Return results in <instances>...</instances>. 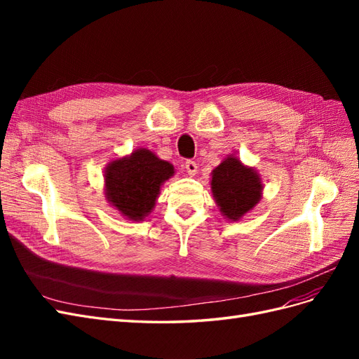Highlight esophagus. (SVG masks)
<instances>
[{"label":"esophagus","instance_id":"1","mask_svg":"<svg viewBox=\"0 0 359 359\" xmlns=\"http://www.w3.org/2000/svg\"><path fill=\"white\" fill-rule=\"evenodd\" d=\"M186 169H187V173L190 177H194L198 173V163L193 161V160H187L186 161Z\"/></svg>","mask_w":359,"mask_h":359}]
</instances>
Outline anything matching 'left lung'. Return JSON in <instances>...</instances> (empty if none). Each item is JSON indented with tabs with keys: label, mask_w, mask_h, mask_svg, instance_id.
<instances>
[{
	"label": "left lung",
	"mask_w": 359,
	"mask_h": 359,
	"mask_svg": "<svg viewBox=\"0 0 359 359\" xmlns=\"http://www.w3.org/2000/svg\"><path fill=\"white\" fill-rule=\"evenodd\" d=\"M211 175L212 196L227 220H240L262 198L260 175L253 168L244 166L235 156H227Z\"/></svg>",
	"instance_id": "1"
}]
</instances>
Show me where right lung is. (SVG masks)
I'll return each instance as SVG.
<instances>
[{
    "mask_svg": "<svg viewBox=\"0 0 359 359\" xmlns=\"http://www.w3.org/2000/svg\"><path fill=\"white\" fill-rule=\"evenodd\" d=\"M173 173L175 170L169 161L158 158L147 148H139L106 166V199L126 219L142 222L153 211L161 184Z\"/></svg>",
    "mask_w": 359,
    "mask_h": 359,
    "instance_id": "1",
    "label": "right lung"
}]
</instances>
